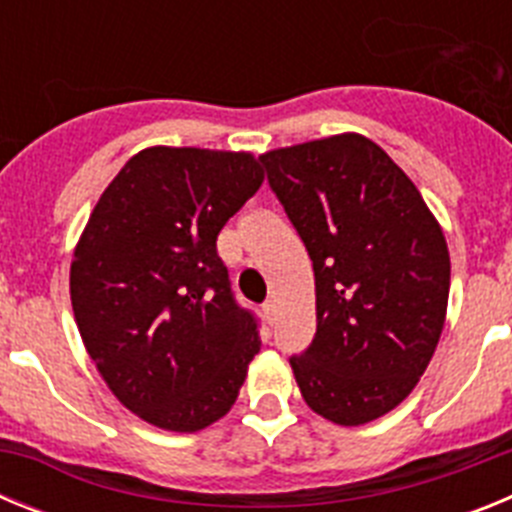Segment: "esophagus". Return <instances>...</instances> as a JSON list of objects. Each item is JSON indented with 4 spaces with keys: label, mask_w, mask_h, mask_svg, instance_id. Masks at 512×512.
<instances>
[{
    "label": "esophagus",
    "mask_w": 512,
    "mask_h": 512,
    "mask_svg": "<svg viewBox=\"0 0 512 512\" xmlns=\"http://www.w3.org/2000/svg\"><path fill=\"white\" fill-rule=\"evenodd\" d=\"M264 320L269 325L277 320V305H274V302H266V305H264Z\"/></svg>",
    "instance_id": "1"
}]
</instances>
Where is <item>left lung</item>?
Masks as SVG:
<instances>
[{"mask_svg":"<svg viewBox=\"0 0 512 512\" xmlns=\"http://www.w3.org/2000/svg\"><path fill=\"white\" fill-rule=\"evenodd\" d=\"M315 269L318 330L292 374L312 413L364 425L428 369L449 307L446 235L374 140L338 133L261 153Z\"/></svg>","mask_w":512,"mask_h":512,"instance_id":"obj_1","label":"left lung"}]
</instances>
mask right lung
I'll use <instances>...</instances> for the list:
<instances>
[{
    "mask_svg": "<svg viewBox=\"0 0 512 512\" xmlns=\"http://www.w3.org/2000/svg\"><path fill=\"white\" fill-rule=\"evenodd\" d=\"M264 184L248 151L151 146L117 171L71 259L76 328L112 395L174 433L217 423L259 354L217 233Z\"/></svg>",
    "mask_w": 512,
    "mask_h": 512,
    "instance_id": "add662e5",
    "label": "right lung"
}]
</instances>
